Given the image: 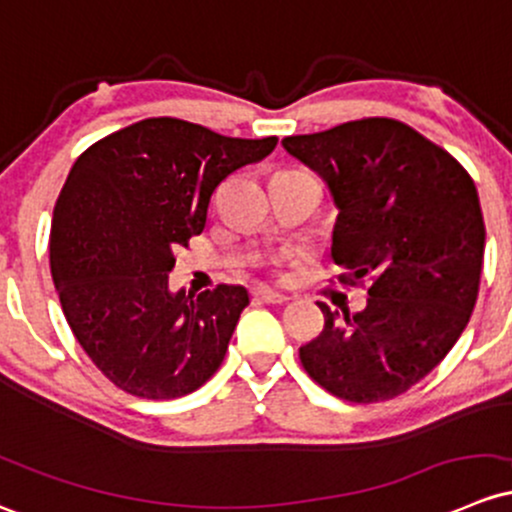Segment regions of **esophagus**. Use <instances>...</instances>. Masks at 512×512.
I'll return each mask as SVG.
<instances>
[{"mask_svg":"<svg viewBox=\"0 0 512 512\" xmlns=\"http://www.w3.org/2000/svg\"><path fill=\"white\" fill-rule=\"evenodd\" d=\"M252 301H260V304H284V301H289V297L287 294L274 292V289L255 287L252 289Z\"/></svg>","mask_w":512,"mask_h":512,"instance_id":"34e87169","label":"esophagus"}]
</instances>
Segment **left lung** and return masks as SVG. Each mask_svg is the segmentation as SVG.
<instances>
[{
    "label": "left lung",
    "mask_w": 512,
    "mask_h": 512,
    "mask_svg": "<svg viewBox=\"0 0 512 512\" xmlns=\"http://www.w3.org/2000/svg\"><path fill=\"white\" fill-rule=\"evenodd\" d=\"M282 147L331 188L338 284L363 311H324L299 348L309 378L358 405L387 402L432 373L464 333L481 284V203L469 171L400 120L363 117Z\"/></svg>",
    "instance_id": "1"
}]
</instances>
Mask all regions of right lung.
<instances>
[{
  "instance_id": "right-lung-1",
  "label": "right lung",
  "mask_w": 512,
  "mask_h": 512,
  "mask_svg": "<svg viewBox=\"0 0 512 512\" xmlns=\"http://www.w3.org/2000/svg\"><path fill=\"white\" fill-rule=\"evenodd\" d=\"M274 147L149 117L75 159L53 208L51 274L73 336L120 390L174 400L220 368L247 289L171 294L169 272L206 228L215 188Z\"/></svg>"
}]
</instances>
